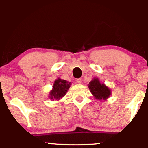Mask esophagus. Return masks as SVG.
Here are the masks:
<instances>
[{"mask_svg": "<svg viewBox=\"0 0 148 148\" xmlns=\"http://www.w3.org/2000/svg\"><path fill=\"white\" fill-rule=\"evenodd\" d=\"M76 83H77V84H81V79H76Z\"/></svg>", "mask_w": 148, "mask_h": 148, "instance_id": "1", "label": "esophagus"}]
</instances>
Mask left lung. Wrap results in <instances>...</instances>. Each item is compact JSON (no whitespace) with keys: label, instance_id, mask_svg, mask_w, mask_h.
Wrapping results in <instances>:
<instances>
[{"label":"left lung","instance_id":"1","mask_svg":"<svg viewBox=\"0 0 148 148\" xmlns=\"http://www.w3.org/2000/svg\"><path fill=\"white\" fill-rule=\"evenodd\" d=\"M88 88L97 99L105 100L111 95V90L103 84H101L98 79H94L90 81L88 85Z\"/></svg>","mask_w":148,"mask_h":148}]
</instances>
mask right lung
Wrapping results in <instances>:
<instances>
[{
  "instance_id": "add662e5",
  "label": "right lung",
  "mask_w": 148,
  "mask_h": 148,
  "mask_svg": "<svg viewBox=\"0 0 148 148\" xmlns=\"http://www.w3.org/2000/svg\"><path fill=\"white\" fill-rule=\"evenodd\" d=\"M71 83H68L65 80H61L58 79L54 82L53 89L50 92V96L49 97L51 99L54 100L59 99L60 98H62L66 92H67V90L70 87Z\"/></svg>"
}]
</instances>
